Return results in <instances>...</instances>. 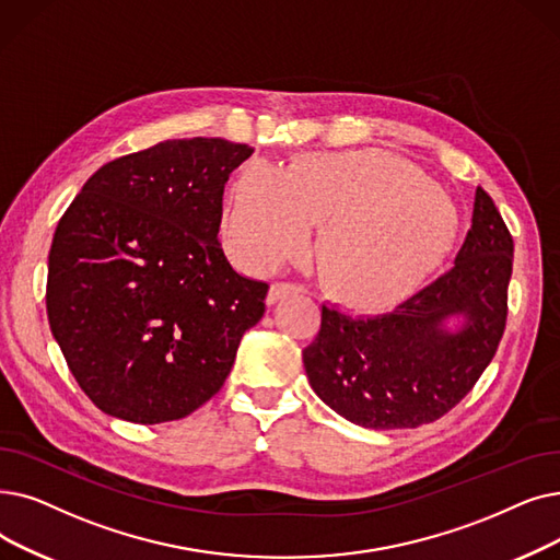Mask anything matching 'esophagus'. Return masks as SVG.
Segmentation results:
<instances>
[{
	"mask_svg": "<svg viewBox=\"0 0 560 560\" xmlns=\"http://www.w3.org/2000/svg\"><path fill=\"white\" fill-rule=\"evenodd\" d=\"M302 285L300 283H285V281H279V283H272L270 288V295H267V302L270 304H277L279 300L288 298V295H295V293H302Z\"/></svg>",
	"mask_w": 560,
	"mask_h": 560,
	"instance_id": "esophagus-1",
	"label": "esophagus"
}]
</instances>
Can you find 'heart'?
<instances>
[{"label":"heart","mask_w":560,"mask_h":560,"mask_svg":"<svg viewBox=\"0 0 560 560\" xmlns=\"http://www.w3.org/2000/svg\"><path fill=\"white\" fill-rule=\"evenodd\" d=\"M313 224H323L318 270L331 293L380 306L432 275L453 245L457 214L417 166L375 149L304 155L285 174L262 160L240 168L224 224L240 265L277 270L304 252Z\"/></svg>","instance_id":"heart-1"}]
</instances>
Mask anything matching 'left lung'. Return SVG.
<instances>
[{
	"label": "left lung",
	"instance_id": "1",
	"mask_svg": "<svg viewBox=\"0 0 560 560\" xmlns=\"http://www.w3.org/2000/svg\"><path fill=\"white\" fill-rule=\"evenodd\" d=\"M513 235L482 187L455 265L392 313L354 315L323 304L302 359L308 384L336 415L371 430L444 417L499 348L513 275Z\"/></svg>",
	"mask_w": 560,
	"mask_h": 560
}]
</instances>
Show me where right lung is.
I'll return each mask as SVG.
<instances>
[{"label":"right lung","instance_id":"right-lung-1","mask_svg":"<svg viewBox=\"0 0 560 560\" xmlns=\"http://www.w3.org/2000/svg\"><path fill=\"white\" fill-rule=\"evenodd\" d=\"M254 149L168 139L101 166L70 203L47 258V320L70 373L105 415L155 425L220 392L265 281L220 242L224 185Z\"/></svg>","mask_w":560,"mask_h":560}]
</instances>
